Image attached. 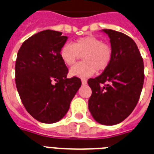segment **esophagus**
<instances>
[{"label": "esophagus", "mask_w": 154, "mask_h": 154, "mask_svg": "<svg viewBox=\"0 0 154 154\" xmlns=\"http://www.w3.org/2000/svg\"><path fill=\"white\" fill-rule=\"evenodd\" d=\"M81 82H82L83 85H87V80H86V79H82V80H81Z\"/></svg>", "instance_id": "esophagus-1"}]
</instances>
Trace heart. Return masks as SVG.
I'll return each mask as SVG.
<instances>
[{
    "mask_svg": "<svg viewBox=\"0 0 154 154\" xmlns=\"http://www.w3.org/2000/svg\"><path fill=\"white\" fill-rule=\"evenodd\" d=\"M60 57L64 63L72 66L81 57L83 62L76 64L69 70L73 77H86L96 70L101 72L109 67L112 62V48L110 44L102 42L94 35L81 37L73 44L66 43L60 49Z\"/></svg>",
    "mask_w": 154,
    "mask_h": 154,
    "instance_id": "heart-1",
    "label": "heart"
}]
</instances>
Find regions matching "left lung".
I'll list each match as a JSON object with an SVG mask.
<instances>
[{"label": "left lung", "instance_id": "8db88e82", "mask_svg": "<svg viewBox=\"0 0 154 154\" xmlns=\"http://www.w3.org/2000/svg\"><path fill=\"white\" fill-rule=\"evenodd\" d=\"M110 38L112 59L101 75L90 78L88 109L97 122L116 125L132 113L140 99L144 81L143 60L136 42L112 29H103Z\"/></svg>", "mask_w": 154, "mask_h": 154}]
</instances>
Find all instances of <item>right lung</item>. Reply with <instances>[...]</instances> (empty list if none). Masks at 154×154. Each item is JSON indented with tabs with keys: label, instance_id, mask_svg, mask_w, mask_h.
I'll use <instances>...</instances> for the list:
<instances>
[{
	"label": "right lung",
	"instance_id": "right-lung-1",
	"mask_svg": "<svg viewBox=\"0 0 154 154\" xmlns=\"http://www.w3.org/2000/svg\"><path fill=\"white\" fill-rule=\"evenodd\" d=\"M66 39L61 32L44 30L25 40L18 52L17 90L27 112L43 123L60 121L81 86L78 77L66 78L60 53Z\"/></svg>",
	"mask_w": 154,
	"mask_h": 154
}]
</instances>
